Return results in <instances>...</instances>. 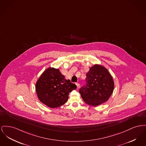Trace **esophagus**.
<instances>
[{
  "label": "esophagus",
  "mask_w": 146,
  "mask_h": 146,
  "mask_svg": "<svg viewBox=\"0 0 146 146\" xmlns=\"http://www.w3.org/2000/svg\"><path fill=\"white\" fill-rule=\"evenodd\" d=\"M76 84V86H77V88H79L80 87V84H79V83H77Z\"/></svg>",
  "instance_id": "esophagus-1"
}]
</instances>
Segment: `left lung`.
<instances>
[{"label": "left lung", "mask_w": 146, "mask_h": 146, "mask_svg": "<svg viewBox=\"0 0 146 146\" xmlns=\"http://www.w3.org/2000/svg\"><path fill=\"white\" fill-rule=\"evenodd\" d=\"M86 76V86L79 90L85 103L96 106L107 102L114 88L113 80L108 70L103 66L95 64Z\"/></svg>", "instance_id": "left-lung-1"}]
</instances>
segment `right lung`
I'll use <instances>...</instances> for the list:
<instances>
[{
    "instance_id": "1",
    "label": "right lung",
    "mask_w": 146,
    "mask_h": 146,
    "mask_svg": "<svg viewBox=\"0 0 146 146\" xmlns=\"http://www.w3.org/2000/svg\"><path fill=\"white\" fill-rule=\"evenodd\" d=\"M35 88L40 101L49 108H56L67 102L69 93L77 86L66 79L59 69L49 67L38 78Z\"/></svg>"
}]
</instances>
